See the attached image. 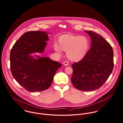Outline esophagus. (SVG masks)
<instances>
[{
	"instance_id": "esophagus-1",
	"label": "esophagus",
	"mask_w": 123,
	"mask_h": 123,
	"mask_svg": "<svg viewBox=\"0 0 123 123\" xmlns=\"http://www.w3.org/2000/svg\"><path fill=\"white\" fill-rule=\"evenodd\" d=\"M63 64L65 66H68V62L67 61H65L63 62Z\"/></svg>"
}]
</instances>
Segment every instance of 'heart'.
Returning <instances> with one entry per match:
<instances>
[{
	"instance_id": "obj_1",
	"label": "heart",
	"mask_w": 123,
	"mask_h": 123,
	"mask_svg": "<svg viewBox=\"0 0 123 123\" xmlns=\"http://www.w3.org/2000/svg\"><path fill=\"white\" fill-rule=\"evenodd\" d=\"M59 45L55 42V50L61 53L62 50L67 51L68 57L73 61H79L87 54L90 47V41L85 36L64 35L59 38Z\"/></svg>"
}]
</instances>
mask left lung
<instances>
[{
  "label": "left lung",
  "instance_id": "obj_1",
  "mask_svg": "<svg viewBox=\"0 0 123 123\" xmlns=\"http://www.w3.org/2000/svg\"><path fill=\"white\" fill-rule=\"evenodd\" d=\"M85 31L91 37V49L82 59L72 65L71 82L75 88L88 91L99 88L108 78L113 69L114 54L111 46L101 35Z\"/></svg>",
  "mask_w": 123,
  "mask_h": 123
}]
</instances>
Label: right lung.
<instances>
[{
	"label": "right lung",
	"instance_id": "obj_1",
	"mask_svg": "<svg viewBox=\"0 0 123 123\" xmlns=\"http://www.w3.org/2000/svg\"><path fill=\"white\" fill-rule=\"evenodd\" d=\"M48 32L35 31L24 33L13 46L10 54V69L17 81L26 90L39 92L49 88L62 64L47 57L30 55L44 52L49 40Z\"/></svg>",
	"mask_w": 123,
	"mask_h": 123
}]
</instances>
